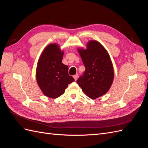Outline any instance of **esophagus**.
Here are the masks:
<instances>
[{
  "instance_id": "obj_1",
  "label": "esophagus",
  "mask_w": 148,
  "mask_h": 148,
  "mask_svg": "<svg viewBox=\"0 0 148 148\" xmlns=\"http://www.w3.org/2000/svg\"><path fill=\"white\" fill-rule=\"evenodd\" d=\"M78 74H76V75H75L73 76V78H74L75 81L78 79Z\"/></svg>"
}]
</instances>
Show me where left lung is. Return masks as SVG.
Masks as SVG:
<instances>
[{
  "instance_id": "8db88e82",
  "label": "left lung",
  "mask_w": 148,
  "mask_h": 148,
  "mask_svg": "<svg viewBox=\"0 0 148 148\" xmlns=\"http://www.w3.org/2000/svg\"><path fill=\"white\" fill-rule=\"evenodd\" d=\"M85 71L77 79L83 91L91 99H96L109 91L114 77L109 53L96 41H89L87 49H78Z\"/></svg>"
}]
</instances>
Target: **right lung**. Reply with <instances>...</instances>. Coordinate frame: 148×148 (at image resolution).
<instances>
[{"instance_id":"obj_1","label":"right lung","mask_w":148,"mask_h":148,"mask_svg":"<svg viewBox=\"0 0 148 148\" xmlns=\"http://www.w3.org/2000/svg\"><path fill=\"white\" fill-rule=\"evenodd\" d=\"M64 52L56 44L47 46L40 57L36 80L44 95L57 98L63 95L68 84L75 81L69 74V66L62 64Z\"/></svg>"}]
</instances>
